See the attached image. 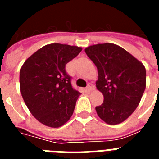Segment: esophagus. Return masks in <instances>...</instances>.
Instances as JSON below:
<instances>
[{"mask_svg":"<svg viewBox=\"0 0 159 159\" xmlns=\"http://www.w3.org/2000/svg\"><path fill=\"white\" fill-rule=\"evenodd\" d=\"M87 88H88V90L89 91V92H91V91H93V90L95 89V85L92 84H89L88 85V87H87Z\"/></svg>","mask_w":159,"mask_h":159,"instance_id":"esophagus-1","label":"esophagus"}]
</instances>
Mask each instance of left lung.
I'll return each instance as SVG.
<instances>
[{
    "mask_svg": "<svg viewBox=\"0 0 159 159\" xmlns=\"http://www.w3.org/2000/svg\"><path fill=\"white\" fill-rule=\"evenodd\" d=\"M99 73L97 89L103 102L95 107L107 124L123 123L139 104L146 88V68L143 63L115 43H98L85 48Z\"/></svg>",
    "mask_w": 159,
    "mask_h": 159,
    "instance_id": "left-lung-1",
    "label": "left lung"
}]
</instances>
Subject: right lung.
Returning a JSON list of instances; mask_svg holds the SVG:
<instances>
[{"instance_id": "add662e5", "label": "right lung", "mask_w": 159, "mask_h": 159, "mask_svg": "<svg viewBox=\"0 0 159 159\" xmlns=\"http://www.w3.org/2000/svg\"><path fill=\"white\" fill-rule=\"evenodd\" d=\"M80 47L47 44L25 60L20 71V92L32 115L42 124L60 127L72 116L80 93L72 88L65 66Z\"/></svg>"}]
</instances>
